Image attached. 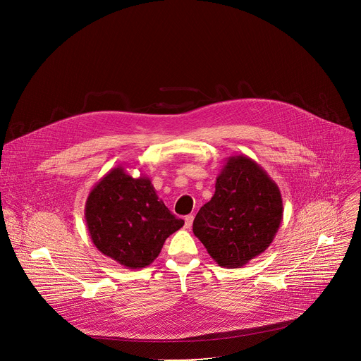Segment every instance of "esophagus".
Returning <instances> with one entry per match:
<instances>
[{"label":"esophagus","instance_id":"1","mask_svg":"<svg viewBox=\"0 0 361 361\" xmlns=\"http://www.w3.org/2000/svg\"><path fill=\"white\" fill-rule=\"evenodd\" d=\"M192 220H194V216H192V214L185 216V219H184V227H185L187 230H190V228H191V226H192Z\"/></svg>","mask_w":361,"mask_h":361}]
</instances>
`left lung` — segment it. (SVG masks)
<instances>
[{"instance_id": "obj_1", "label": "left lung", "mask_w": 361, "mask_h": 361, "mask_svg": "<svg viewBox=\"0 0 361 361\" xmlns=\"http://www.w3.org/2000/svg\"><path fill=\"white\" fill-rule=\"evenodd\" d=\"M283 212L276 181L260 164L238 154L226 160L214 195L194 219L192 233L220 267L240 269L270 247Z\"/></svg>"}]
</instances>
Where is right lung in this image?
<instances>
[{
  "label": "right lung",
  "mask_w": 361,
  "mask_h": 361,
  "mask_svg": "<svg viewBox=\"0 0 361 361\" xmlns=\"http://www.w3.org/2000/svg\"><path fill=\"white\" fill-rule=\"evenodd\" d=\"M117 166L91 188L85 224L91 241L126 269L138 270L157 259L167 237L184 226L159 198L147 176L133 177Z\"/></svg>",
  "instance_id": "1"
}]
</instances>
